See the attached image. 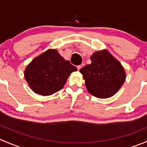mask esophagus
Instances as JSON below:
<instances>
[{
    "label": "esophagus",
    "instance_id": "esophagus-1",
    "mask_svg": "<svg viewBox=\"0 0 147 147\" xmlns=\"http://www.w3.org/2000/svg\"><path fill=\"white\" fill-rule=\"evenodd\" d=\"M83 66H84V64H81V65H78V70H80V69L81 68H82Z\"/></svg>",
    "mask_w": 147,
    "mask_h": 147
}]
</instances>
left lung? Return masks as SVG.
<instances>
[{
	"label": "left lung",
	"mask_w": 147,
	"mask_h": 147,
	"mask_svg": "<svg viewBox=\"0 0 147 147\" xmlns=\"http://www.w3.org/2000/svg\"><path fill=\"white\" fill-rule=\"evenodd\" d=\"M91 64L80 69L89 92L98 98L113 96L124 84L126 73L121 63L107 50L93 53Z\"/></svg>",
	"instance_id": "1"
}]
</instances>
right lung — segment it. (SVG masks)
I'll return each mask as SVG.
<instances>
[{"label":"right lung","instance_id":"obj_1","mask_svg":"<svg viewBox=\"0 0 147 147\" xmlns=\"http://www.w3.org/2000/svg\"><path fill=\"white\" fill-rule=\"evenodd\" d=\"M76 67L65 60L56 50L50 49L32 60L25 70V78L34 92L50 95L64 87Z\"/></svg>","mask_w":147,"mask_h":147}]
</instances>
